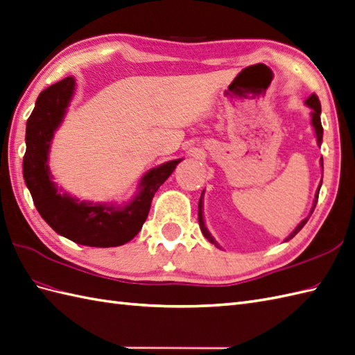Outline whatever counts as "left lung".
<instances>
[{
    "label": "left lung",
    "instance_id": "8db88e82",
    "mask_svg": "<svg viewBox=\"0 0 355 355\" xmlns=\"http://www.w3.org/2000/svg\"><path fill=\"white\" fill-rule=\"evenodd\" d=\"M306 103L307 105L312 108L313 111H312V125H313V128H315V132H316V137H318V144H321L322 143V132H324V129H322V125H321V102H319V99H318V96L316 94L313 93L312 96H310L307 101H306ZM321 167H322V171H324V159L321 158ZM322 184V182H321ZM319 188H321V185H319ZM318 188V189H319ZM318 196H319V191L316 193V196H315V203H313V207H312V212H313V209H315V206H316V203H318ZM312 212H310V215H312ZM307 220H309V217L307 218H304L302 220L298 226L295 227V230H293L291 235L284 239V241H289V239H292L293 236L297 235V233L304 227V224L307 223ZM198 224H200V229H202V233L205 235V238L209 241V243H212V244H215L218 247V244L215 243V239L211 236V233L207 232V229L205 227V221H203V212H202V198H200V202H198Z\"/></svg>",
    "mask_w": 355,
    "mask_h": 355
}]
</instances>
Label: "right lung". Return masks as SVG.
Segmentation results:
<instances>
[{"mask_svg":"<svg viewBox=\"0 0 355 355\" xmlns=\"http://www.w3.org/2000/svg\"><path fill=\"white\" fill-rule=\"evenodd\" d=\"M73 89V76H67L39 94L36 107L27 120V150L24 155L25 184L40 217L58 235L89 247L123 245L141 230L155 193L182 159L168 161L146 173L140 182V193L122 207L80 202L67 193H62V189L51 180L48 152Z\"/></svg>","mask_w":355,"mask_h":355,"instance_id":"1","label":"right lung"}]
</instances>
